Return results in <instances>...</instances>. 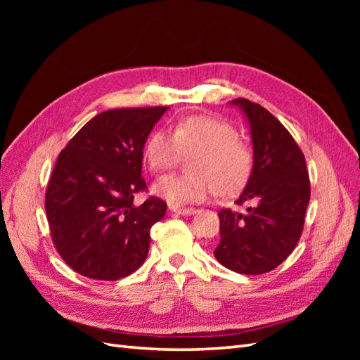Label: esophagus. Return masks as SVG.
Returning a JSON list of instances; mask_svg holds the SVG:
<instances>
[{
  "label": "esophagus",
  "instance_id": "obj_1",
  "mask_svg": "<svg viewBox=\"0 0 360 360\" xmlns=\"http://www.w3.org/2000/svg\"><path fill=\"white\" fill-rule=\"evenodd\" d=\"M171 212L176 214H183V216H191L193 213H197V210L192 209V207H177V205H171Z\"/></svg>",
  "mask_w": 360,
  "mask_h": 360
}]
</instances>
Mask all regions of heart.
<instances>
[{
    "instance_id": "obj_1",
    "label": "heart",
    "mask_w": 360,
    "mask_h": 360,
    "mask_svg": "<svg viewBox=\"0 0 360 360\" xmlns=\"http://www.w3.org/2000/svg\"><path fill=\"white\" fill-rule=\"evenodd\" d=\"M191 154V172L167 176L153 186L171 204L201 202L217 192L230 197L245 186L254 167L252 151L238 139L237 129L214 117L183 118L172 132L159 129L151 134L146 147L148 167L156 174L172 169Z\"/></svg>"
}]
</instances>
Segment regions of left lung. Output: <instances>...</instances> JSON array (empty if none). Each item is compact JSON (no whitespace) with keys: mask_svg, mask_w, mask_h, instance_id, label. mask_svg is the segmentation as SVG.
Here are the masks:
<instances>
[{"mask_svg":"<svg viewBox=\"0 0 360 360\" xmlns=\"http://www.w3.org/2000/svg\"><path fill=\"white\" fill-rule=\"evenodd\" d=\"M242 108L254 147V167L246 188L236 200L246 212L222 209L219 263L237 274L261 275L276 269L296 248L311 197L309 174L300 147L279 120L248 99Z\"/></svg>","mask_w":360,"mask_h":360,"instance_id":"1","label":"left lung"}]
</instances>
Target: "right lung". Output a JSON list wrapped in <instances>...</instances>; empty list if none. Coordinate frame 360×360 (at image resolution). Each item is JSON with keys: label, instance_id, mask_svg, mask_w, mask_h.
Returning a JSON list of instances; mask_svg holds the SVG:
<instances>
[{"label": "right lung", "instance_id": "add662e5", "mask_svg": "<svg viewBox=\"0 0 360 360\" xmlns=\"http://www.w3.org/2000/svg\"><path fill=\"white\" fill-rule=\"evenodd\" d=\"M168 106L118 108L97 114L60 153L48 181L45 209L60 257L79 275L117 281L147 258L150 228L167 202L135 193L147 191L141 176L143 148Z\"/></svg>", "mask_w": 360, "mask_h": 360}]
</instances>
